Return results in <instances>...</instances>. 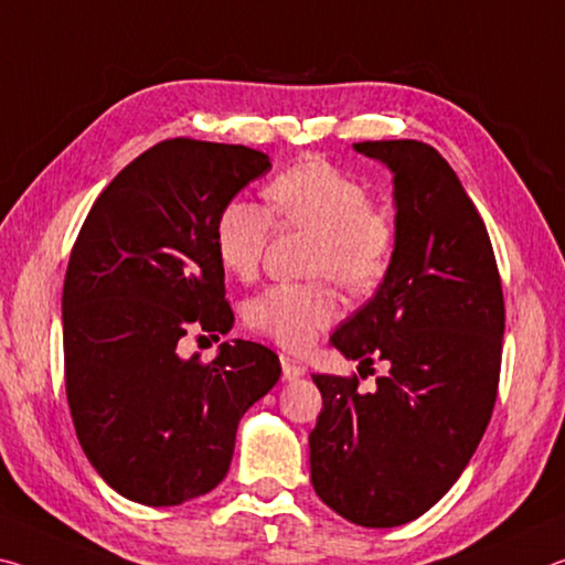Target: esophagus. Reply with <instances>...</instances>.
<instances>
[{
    "mask_svg": "<svg viewBox=\"0 0 565 565\" xmlns=\"http://www.w3.org/2000/svg\"><path fill=\"white\" fill-rule=\"evenodd\" d=\"M280 365H282V381L285 383H292V381H298V377L305 375V365L298 363V360L288 358V355L280 358Z\"/></svg>",
    "mask_w": 565,
    "mask_h": 565,
    "instance_id": "1",
    "label": "esophagus"
}]
</instances>
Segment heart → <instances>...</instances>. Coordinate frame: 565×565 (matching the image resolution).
<instances>
[{
    "mask_svg": "<svg viewBox=\"0 0 565 565\" xmlns=\"http://www.w3.org/2000/svg\"><path fill=\"white\" fill-rule=\"evenodd\" d=\"M270 210L282 222L316 230L310 273L332 275L353 292H367L391 270L397 227L385 210L370 205L365 182L322 157L282 170L265 190ZM270 237V212L245 198L220 207L212 245L220 265L235 277H253ZM340 318L332 282H277L245 305V322L285 350L302 353L318 332Z\"/></svg>",
    "mask_w": 565,
    "mask_h": 565,
    "instance_id": "1",
    "label": "heart"
}]
</instances>
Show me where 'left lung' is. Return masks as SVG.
Instances as JSON below:
<instances>
[{"label":"left lung","mask_w":565,"mask_h":565,"mask_svg":"<svg viewBox=\"0 0 565 565\" xmlns=\"http://www.w3.org/2000/svg\"><path fill=\"white\" fill-rule=\"evenodd\" d=\"M353 147L393 172L397 245L330 345L391 370L373 393L355 375H312L322 411L310 480L350 523L393 529L430 511L473 458L498 395L505 308L491 237L440 152L418 140Z\"/></svg>","instance_id":"8db88e82"}]
</instances>
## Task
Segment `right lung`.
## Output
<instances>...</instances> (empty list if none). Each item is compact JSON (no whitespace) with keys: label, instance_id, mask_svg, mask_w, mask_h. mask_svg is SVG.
<instances>
[{"label":"right lung","instance_id":"obj_1","mask_svg":"<svg viewBox=\"0 0 565 565\" xmlns=\"http://www.w3.org/2000/svg\"><path fill=\"white\" fill-rule=\"evenodd\" d=\"M245 145L174 137L102 190L62 290L64 385L79 446L119 495L180 505L227 476L237 423L280 381L249 340L212 363L182 358L190 330L220 340L235 316L212 245L220 207L270 170Z\"/></svg>","mask_w":565,"mask_h":565}]
</instances>
